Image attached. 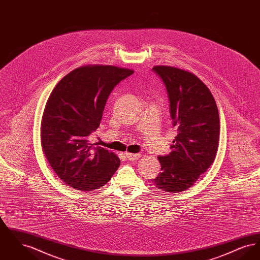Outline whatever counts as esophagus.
I'll return each instance as SVG.
<instances>
[{"label":"esophagus","mask_w":260,"mask_h":260,"mask_svg":"<svg viewBox=\"0 0 260 260\" xmlns=\"http://www.w3.org/2000/svg\"><path fill=\"white\" fill-rule=\"evenodd\" d=\"M140 154H134V153H128V152H126L125 153V158L127 159V160H129V161H134V160H138L139 158H140Z\"/></svg>","instance_id":"1"}]
</instances>
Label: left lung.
Listing matches in <instances>:
<instances>
[{
  "label": "left lung",
  "mask_w": 260,
  "mask_h": 260,
  "mask_svg": "<svg viewBox=\"0 0 260 260\" xmlns=\"http://www.w3.org/2000/svg\"><path fill=\"white\" fill-rule=\"evenodd\" d=\"M152 71L166 87L177 136L169 155L160 156L161 173L152 182L177 193L193 185L214 161L219 140V114L210 89L195 75L171 66Z\"/></svg>",
  "instance_id": "left-lung-1"
}]
</instances>
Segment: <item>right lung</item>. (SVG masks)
Masks as SVG:
<instances>
[{
	"label": "right lung",
	"mask_w": 260,
	"mask_h": 260,
	"mask_svg": "<svg viewBox=\"0 0 260 260\" xmlns=\"http://www.w3.org/2000/svg\"><path fill=\"white\" fill-rule=\"evenodd\" d=\"M133 70L111 65L80 67L53 88L42 121V147L50 167L67 185L91 191L106 184L119 158L88 143L102 119L112 90Z\"/></svg>",
	"instance_id": "right-lung-1"
}]
</instances>
